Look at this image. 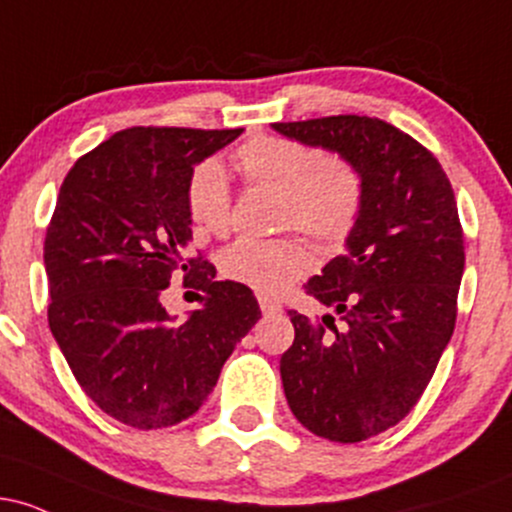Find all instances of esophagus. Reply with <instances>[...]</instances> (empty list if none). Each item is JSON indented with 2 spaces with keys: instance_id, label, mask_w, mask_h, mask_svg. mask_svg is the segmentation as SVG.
Segmentation results:
<instances>
[{
  "instance_id": "1",
  "label": "esophagus",
  "mask_w": 512,
  "mask_h": 512,
  "mask_svg": "<svg viewBox=\"0 0 512 512\" xmlns=\"http://www.w3.org/2000/svg\"><path fill=\"white\" fill-rule=\"evenodd\" d=\"M257 301H260V310H262L264 315L279 313V310H281V303L276 301V298L267 296V293H260V296H257Z\"/></svg>"
}]
</instances>
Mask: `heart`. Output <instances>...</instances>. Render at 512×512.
Here are the masks:
<instances>
[{"label": "heart", "instance_id": "1", "mask_svg": "<svg viewBox=\"0 0 512 512\" xmlns=\"http://www.w3.org/2000/svg\"><path fill=\"white\" fill-rule=\"evenodd\" d=\"M248 185L274 190L279 228H298L320 248H337L361 219L366 182L361 168L342 154H325L296 139L252 137L233 154ZM187 211L202 231H228L233 192L221 163L204 161L187 182ZM310 257L293 236L238 238L221 252V272L262 293L286 291L308 272Z\"/></svg>", "mask_w": 512, "mask_h": 512}]
</instances>
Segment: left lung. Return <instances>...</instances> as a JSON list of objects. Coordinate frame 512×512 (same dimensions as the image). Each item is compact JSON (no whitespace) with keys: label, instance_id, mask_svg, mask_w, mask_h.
Listing matches in <instances>:
<instances>
[{"label":"left lung","instance_id":"1","mask_svg":"<svg viewBox=\"0 0 512 512\" xmlns=\"http://www.w3.org/2000/svg\"><path fill=\"white\" fill-rule=\"evenodd\" d=\"M272 127L351 158L366 182L346 252L305 284L342 327L289 310L296 339L281 356L293 416L320 438L361 443L414 409L455 330L464 272L455 192L426 146L378 117Z\"/></svg>","mask_w":512,"mask_h":512}]
</instances>
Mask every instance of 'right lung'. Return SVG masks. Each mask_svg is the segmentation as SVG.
Returning <instances> with one entry per match:
<instances>
[{"label": "right lung", "mask_w": 512, "mask_h": 512, "mask_svg": "<svg viewBox=\"0 0 512 512\" xmlns=\"http://www.w3.org/2000/svg\"><path fill=\"white\" fill-rule=\"evenodd\" d=\"M243 129L132 127L74 163L45 236L48 322L76 383L132 428L180 424L260 320L248 286L187 257V182ZM173 271L205 293L175 323L160 303Z\"/></svg>", "instance_id": "1"}]
</instances>
